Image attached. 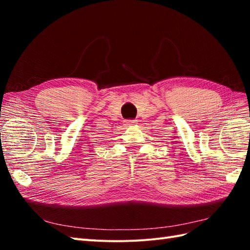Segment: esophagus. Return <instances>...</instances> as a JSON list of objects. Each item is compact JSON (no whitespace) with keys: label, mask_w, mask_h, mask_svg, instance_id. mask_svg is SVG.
<instances>
[{"label":"esophagus","mask_w":250,"mask_h":250,"mask_svg":"<svg viewBox=\"0 0 250 250\" xmlns=\"http://www.w3.org/2000/svg\"><path fill=\"white\" fill-rule=\"evenodd\" d=\"M126 125H134V124H136V120H126Z\"/></svg>","instance_id":"obj_1"}]
</instances>
